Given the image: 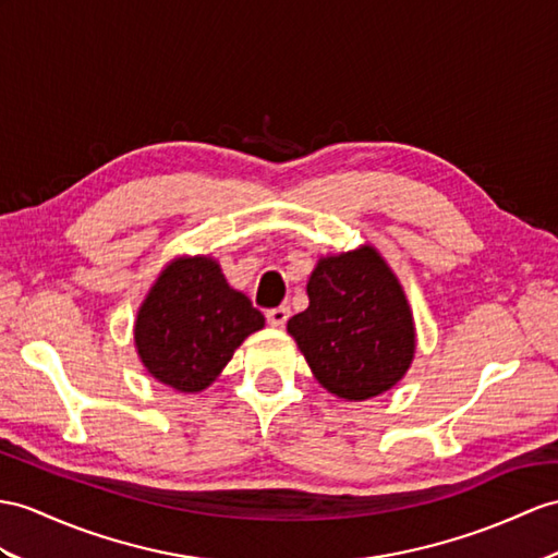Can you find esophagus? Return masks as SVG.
Here are the masks:
<instances>
[{
    "mask_svg": "<svg viewBox=\"0 0 558 558\" xmlns=\"http://www.w3.org/2000/svg\"><path fill=\"white\" fill-rule=\"evenodd\" d=\"M289 315H291V307H287V305L275 307V310H269V312H267V324H269V326H275V329H281V326L287 324Z\"/></svg>",
    "mask_w": 558,
    "mask_h": 558,
    "instance_id": "34e87169",
    "label": "esophagus"
}]
</instances>
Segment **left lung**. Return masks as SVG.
<instances>
[{"instance_id":"obj_1","label":"left lung","mask_w":558,"mask_h":558,"mask_svg":"<svg viewBox=\"0 0 558 558\" xmlns=\"http://www.w3.org/2000/svg\"><path fill=\"white\" fill-rule=\"evenodd\" d=\"M307 298V310L291 317L287 329L326 390L362 402L402 381L416 352V326L381 253L364 243L319 257Z\"/></svg>"}]
</instances>
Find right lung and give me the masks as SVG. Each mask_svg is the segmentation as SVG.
<instances>
[{
	"mask_svg": "<svg viewBox=\"0 0 558 558\" xmlns=\"http://www.w3.org/2000/svg\"><path fill=\"white\" fill-rule=\"evenodd\" d=\"M263 326V312L229 287L213 255H180L160 269L137 310L134 348L156 381L201 392Z\"/></svg>",
	"mask_w": 558,
	"mask_h": 558,
	"instance_id": "obj_1",
	"label": "right lung"
}]
</instances>
